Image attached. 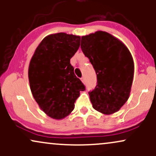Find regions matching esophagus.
<instances>
[{"label":"esophagus","mask_w":156,"mask_h":156,"mask_svg":"<svg viewBox=\"0 0 156 156\" xmlns=\"http://www.w3.org/2000/svg\"><path fill=\"white\" fill-rule=\"evenodd\" d=\"M80 80H81V81L83 82V83H85V78H84V77H82V78H80Z\"/></svg>","instance_id":"34e87169"}]
</instances>
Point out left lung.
<instances>
[{
    "instance_id": "obj_1",
    "label": "left lung",
    "mask_w": 156,
    "mask_h": 156,
    "mask_svg": "<svg viewBox=\"0 0 156 156\" xmlns=\"http://www.w3.org/2000/svg\"><path fill=\"white\" fill-rule=\"evenodd\" d=\"M80 48L97 75L98 84L89 92L93 108L104 114L118 112L129 98L134 64L129 50L105 31L81 37Z\"/></svg>"
}]
</instances>
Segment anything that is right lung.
Segmentation results:
<instances>
[{
	"label": "right lung",
	"mask_w": 156,
	"mask_h": 156,
	"mask_svg": "<svg viewBox=\"0 0 156 156\" xmlns=\"http://www.w3.org/2000/svg\"><path fill=\"white\" fill-rule=\"evenodd\" d=\"M79 36L58 33L42 39L28 67L30 87L35 101L48 116L55 119L73 112L75 102L85 86L70 64L80 47Z\"/></svg>",
	"instance_id": "add662e5"
}]
</instances>
